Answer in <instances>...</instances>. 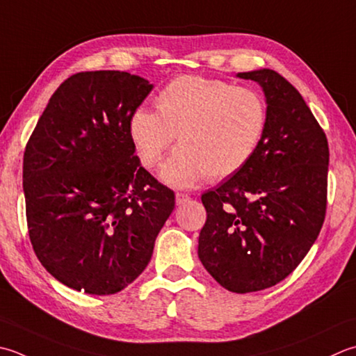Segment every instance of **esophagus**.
Instances as JSON below:
<instances>
[{
    "label": "esophagus",
    "mask_w": 356,
    "mask_h": 356,
    "mask_svg": "<svg viewBox=\"0 0 356 356\" xmlns=\"http://www.w3.org/2000/svg\"><path fill=\"white\" fill-rule=\"evenodd\" d=\"M188 200H190V196H188V194H185V193H177L176 194V204L177 205H184V204H186Z\"/></svg>",
    "instance_id": "34e87169"
}]
</instances>
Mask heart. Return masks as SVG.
<instances>
[{
  "label": "heart",
  "instance_id": "b5f03b06",
  "mask_svg": "<svg viewBox=\"0 0 356 356\" xmlns=\"http://www.w3.org/2000/svg\"><path fill=\"white\" fill-rule=\"evenodd\" d=\"M156 106L157 113L134 111L129 137L151 168L177 134L180 146L165 160L160 177L179 188L234 176L256 154L268 124L259 90L197 75L170 81L156 97Z\"/></svg>",
  "mask_w": 356,
  "mask_h": 356
}]
</instances>
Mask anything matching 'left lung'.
Masks as SVG:
<instances>
[{
  "label": "left lung",
  "mask_w": 356,
  "mask_h": 356,
  "mask_svg": "<svg viewBox=\"0 0 356 356\" xmlns=\"http://www.w3.org/2000/svg\"><path fill=\"white\" fill-rule=\"evenodd\" d=\"M238 76L262 88L267 131L239 172L202 194L207 222L197 253L222 287L250 293L285 280L321 232L329 143L307 103L282 75L257 69Z\"/></svg>",
  "instance_id": "1"
}]
</instances>
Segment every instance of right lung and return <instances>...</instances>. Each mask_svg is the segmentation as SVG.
<instances>
[{"instance_id":"obj_1","label":"right lung","mask_w":356,"mask_h":356,"mask_svg":"<svg viewBox=\"0 0 356 356\" xmlns=\"http://www.w3.org/2000/svg\"><path fill=\"white\" fill-rule=\"evenodd\" d=\"M138 75L63 81L26 145L23 190L33 252L61 284L114 295L148 266L174 193L140 165L129 120L152 90Z\"/></svg>"}]
</instances>
